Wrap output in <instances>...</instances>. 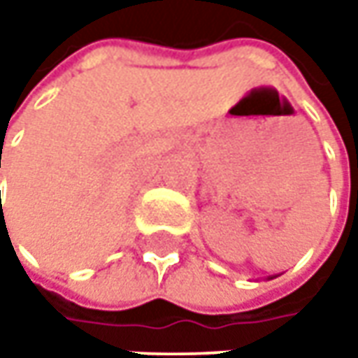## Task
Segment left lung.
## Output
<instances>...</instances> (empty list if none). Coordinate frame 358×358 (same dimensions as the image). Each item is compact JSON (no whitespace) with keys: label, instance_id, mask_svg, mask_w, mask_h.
Wrapping results in <instances>:
<instances>
[{"label":"left lung","instance_id":"8db88e82","mask_svg":"<svg viewBox=\"0 0 358 358\" xmlns=\"http://www.w3.org/2000/svg\"><path fill=\"white\" fill-rule=\"evenodd\" d=\"M268 279H273V277H268Z\"/></svg>","mask_w":358,"mask_h":358}]
</instances>
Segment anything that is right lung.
<instances>
[{
  "mask_svg": "<svg viewBox=\"0 0 358 358\" xmlns=\"http://www.w3.org/2000/svg\"><path fill=\"white\" fill-rule=\"evenodd\" d=\"M0 167H1V163H0ZM0 195H1V193H0Z\"/></svg>",
  "mask_w": 358,
  "mask_h": 358,
  "instance_id": "obj_1",
  "label": "right lung"
}]
</instances>
